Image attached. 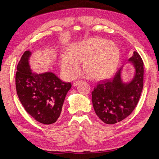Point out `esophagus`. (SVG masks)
Instances as JSON below:
<instances>
[{
    "instance_id": "obj_1",
    "label": "esophagus",
    "mask_w": 159,
    "mask_h": 159,
    "mask_svg": "<svg viewBox=\"0 0 159 159\" xmlns=\"http://www.w3.org/2000/svg\"><path fill=\"white\" fill-rule=\"evenodd\" d=\"M79 80H77V81H75L74 83H73V86H74V87H75V86H76L78 84H79Z\"/></svg>"
}]
</instances>
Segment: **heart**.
<instances>
[{"instance_id":"b5f03b06","label":"heart","mask_w":159,"mask_h":159,"mask_svg":"<svg viewBox=\"0 0 159 159\" xmlns=\"http://www.w3.org/2000/svg\"><path fill=\"white\" fill-rule=\"evenodd\" d=\"M120 51L112 42L99 37L72 43L67 53L60 57V66L64 76L70 79L77 76L80 63L87 76L94 80H103L112 76L118 65Z\"/></svg>"}]
</instances>
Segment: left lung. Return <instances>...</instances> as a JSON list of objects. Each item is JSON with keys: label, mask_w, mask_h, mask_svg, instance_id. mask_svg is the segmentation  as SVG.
<instances>
[{"label": "left lung", "mask_w": 159, "mask_h": 159, "mask_svg": "<svg viewBox=\"0 0 159 159\" xmlns=\"http://www.w3.org/2000/svg\"><path fill=\"white\" fill-rule=\"evenodd\" d=\"M128 61L134 66V75L125 82L124 65L109 80L97 83L92 92V102L95 113L101 120L113 125L125 119L137 106L143 88V62L136 51Z\"/></svg>", "instance_id": "8db88e82"}]
</instances>
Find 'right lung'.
Listing matches in <instances>:
<instances>
[{
    "label": "right lung",
    "instance_id": "right-lung-1",
    "mask_svg": "<svg viewBox=\"0 0 159 159\" xmlns=\"http://www.w3.org/2000/svg\"><path fill=\"white\" fill-rule=\"evenodd\" d=\"M31 55L30 51H25L17 65L16 93L28 114L37 122L51 125L60 117L71 84L62 81L50 71L42 74L32 71L29 62Z\"/></svg>",
    "mask_w": 159,
    "mask_h": 159
}]
</instances>
